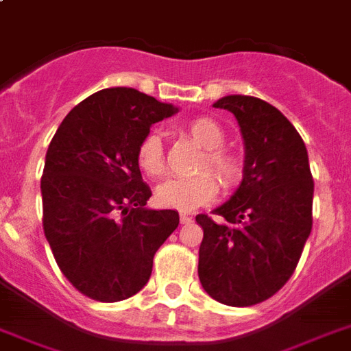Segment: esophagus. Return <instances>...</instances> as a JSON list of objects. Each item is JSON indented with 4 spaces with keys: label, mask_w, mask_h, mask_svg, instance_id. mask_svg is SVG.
Wrapping results in <instances>:
<instances>
[{
    "label": "esophagus",
    "mask_w": 351,
    "mask_h": 351,
    "mask_svg": "<svg viewBox=\"0 0 351 351\" xmlns=\"http://www.w3.org/2000/svg\"><path fill=\"white\" fill-rule=\"evenodd\" d=\"M180 222L182 224H191L193 222V217L187 213H180Z\"/></svg>",
    "instance_id": "obj_1"
}]
</instances>
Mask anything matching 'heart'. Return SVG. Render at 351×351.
I'll list each match as a JSON object with an SVG mask.
<instances>
[{"instance_id": "heart-1", "label": "heart", "mask_w": 351, "mask_h": 351, "mask_svg": "<svg viewBox=\"0 0 351 351\" xmlns=\"http://www.w3.org/2000/svg\"><path fill=\"white\" fill-rule=\"evenodd\" d=\"M187 134L206 149L200 171H211L222 187H233L242 176V164L233 153L222 149L226 132L219 121L213 118L198 117L187 121ZM138 167L147 176H160L164 173V142L158 132H149L138 143L136 149ZM217 195V184L208 173L189 176V178H167L156 187V200L164 208L191 211L204 204L211 202Z\"/></svg>"}]
</instances>
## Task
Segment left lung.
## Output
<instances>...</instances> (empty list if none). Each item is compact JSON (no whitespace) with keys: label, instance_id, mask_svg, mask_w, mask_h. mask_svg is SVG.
<instances>
[{"label":"left lung","instance_id":"left-lung-1","mask_svg":"<svg viewBox=\"0 0 351 351\" xmlns=\"http://www.w3.org/2000/svg\"><path fill=\"white\" fill-rule=\"evenodd\" d=\"M213 107L239 121L244 169L237 191L215 209L226 222L197 215L204 230L198 278L222 304L253 306L293 275L311 233L313 178L302 138L277 107L242 95Z\"/></svg>","mask_w":351,"mask_h":351}]
</instances>
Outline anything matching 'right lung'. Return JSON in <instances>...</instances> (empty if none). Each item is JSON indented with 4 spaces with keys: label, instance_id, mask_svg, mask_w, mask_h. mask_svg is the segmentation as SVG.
Here are the masks:
<instances>
[{
    "label": "right lung",
    "instance_id": "1",
    "mask_svg": "<svg viewBox=\"0 0 351 351\" xmlns=\"http://www.w3.org/2000/svg\"><path fill=\"white\" fill-rule=\"evenodd\" d=\"M178 112L131 87L101 89L74 107L47 149L43 231L67 280L118 302L136 295L153 256L178 228V211L149 209L136 149L156 121Z\"/></svg>",
    "mask_w": 351,
    "mask_h": 351
}]
</instances>
